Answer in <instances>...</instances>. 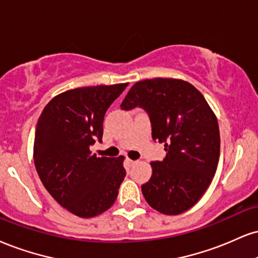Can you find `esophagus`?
Segmentation results:
<instances>
[{
	"label": "esophagus",
	"instance_id": "1",
	"mask_svg": "<svg viewBox=\"0 0 258 258\" xmlns=\"http://www.w3.org/2000/svg\"><path fill=\"white\" fill-rule=\"evenodd\" d=\"M127 162H128L130 166H133V164H136V163H137V161H135V160H131V159H128V160H127Z\"/></svg>",
	"mask_w": 258,
	"mask_h": 258
}]
</instances>
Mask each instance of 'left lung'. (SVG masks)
Segmentation results:
<instances>
[{
	"mask_svg": "<svg viewBox=\"0 0 258 258\" xmlns=\"http://www.w3.org/2000/svg\"><path fill=\"white\" fill-rule=\"evenodd\" d=\"M120 107L144 108L153 139L167 151L163 161L150 163L153 175L142 185L145 201L164 215L190 209L209 187L220 157L218 119L204 96L181 79H145L130 89Z\"/></svg>",
	"mask_w": 258,
	"mask_h": 258,
	"instance_id": "obj_1",
	"label": "left lung"
}]
</instances>
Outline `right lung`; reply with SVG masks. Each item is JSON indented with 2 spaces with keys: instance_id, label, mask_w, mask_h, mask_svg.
<instances>
[{
  "instance_id": "1",
  "label": "right lung",
  "mask_w": 258,
  "mask_h": 258,
  "mask_svg": "<svg viewBox=\"0 0 258 258\" xmlns=\"http://www.w3.org/2000/svg\"><path fill=\"white\" fill-rule=\"evenodd\" d=\"M128 83L67 90L45 105L37 122L33 160L51 197L79 218L104 213L126 176L125 157H97L104 114Z\"/></svg>"
}]
</instances>
